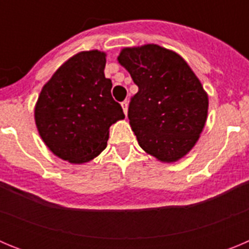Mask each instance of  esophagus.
I'll list each match as a JSON object with an SVG mask.
<instances>
[{
	"mask_svg": "<svg viewBox=\"0 0 249 249\" xmlns=\"http://www.w3.org/2000/svg\"><path fill=\"white\" fill-rule=\"evenodd\" d=\"M121 106H122V108H123V112H124V114H127V112H128V102H127V101H124V102L121 103Z\"/></svg>",
	"mask_w": 249,
	"mask_h": 249,
	"instance_id": "obj_1",
	"label": "esophagus"
}]
</instances>
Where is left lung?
<instances>
[{"instance_id":"1","label":"left lung","mask_w":249,"mask_h":249,"mask_svg":"<svg viewBox=\"0 0 249 249\" xmlns=\"http://www.w3.org/2000/svg\"><path fill=\"white\" fill-rule=\"evenodd\" d=\"M117 61L138 86L128 118L141 148L163 163L183 158L208 116V94L198 77L177 52L155 43L122 48Z\"/></svg>"}]
</instances>
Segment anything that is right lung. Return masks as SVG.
Here are the masks:
<instances>
[{
  "label": "right lung",
  "instance_id": "add662e5",
  "mask_svg": "<svg viewBox=\"0 0 249 249\" xmlns=\"http://www.w3.org/2000/svg\"><path fill=\"white\" fill-rule=\"evenodd\" d=\"M106 52L81 51L52 74L35 105L39 137L54 156L87 163L107 147L109 127L124 118L105 77Z\"/></svg>",
  "mask_w": 249,
  "mask_h": 249
}]
</instances>
